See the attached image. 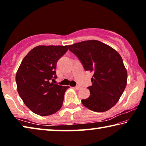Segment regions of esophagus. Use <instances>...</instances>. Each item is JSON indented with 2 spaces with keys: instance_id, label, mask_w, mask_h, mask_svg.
<instances>
[{
  "instance_id": "34e87169",
  "label": "esophagus",
  "mask_w": 146,
  "mask_h": 146,
  "mask_svg": "<svg viewBox=\"0 0 146 146\" xmlns=\"http://www.w3.org/2000/svg\"><path fill=\"white\" fill-rule=\"evenodd\" d=\"M73 88L75 89V90H80V88L78 86H75V87H74Z\"/></svg>"
}]
</instances>
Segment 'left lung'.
<instances>
[{
	"label": "left lung",
	"instance_id": "8db88e82",
	"mask_svg": "<svg viewBox=\"0 0 146 146\" xmlns=\"http://www.w3.org/2000/svg\"><path fill=\"white\" fill-rule=\"evenodd\" d=\"M86 71L93 72L90 96L82 104L96 112L106 111L119 100L127 84V74L122 58L117 51L96 40L68 46Z\"/></svg>",
	"mask_w": 146,
	"mask_h": 146
}]
</instances>
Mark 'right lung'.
Listing matches in <instances>:
<instances>
[{"label": "right lung", "mask_w": 146, "mask_h": 146, "mask_svg": "<svg viewBox=\"0 0 146 146\" xmlns=\"http://www.w3.org/2000/svg\"><path fill=\"white\" fill-rule=\"evenodd\" d=\"M68 46H38L27 54L16 74L17 91L31 111L40 116L54 114L62 106L69 86L54 84L56 63Z\"/></svg>", "instance_id": "obj_1"}]
</instances>
